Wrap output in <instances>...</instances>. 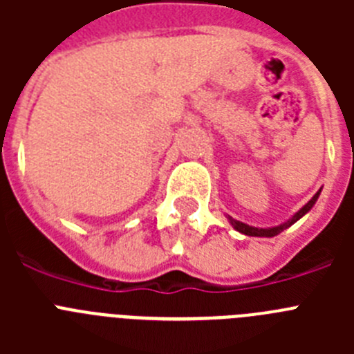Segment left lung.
Segmentation results:
<instances>
[{"mask_svg":"<svg viewBox=\"0 0 354 354\" xmlns=\"http://www.w3.org/2000/svg\"><path fill=\"white\" fill-rule=\"evenodd\" d=\"M319 195H321V189H319V192L315 193V195L312 196V198L308 200V202H306V204L303 205V207L299 209L298 212H294V214L290 216L289 220L283 221V223H280V225H277V227H264V228H262V227H252V225H246V223H243V221H239V220H234L232 216H228V214H227V220H228V223H230L234 228H236L237 232L245 234V236H252V237H274V236H278V234H280V232H283L286 228H289L290 225H294L298 220H301L303 216H305L306 212H308L312 207H314L315 202H317V198H319Z\"/></svg>","mask_w":354,"mask_h":354,"instance_id":"obj_1","label":"left lung"}]
</instances>
